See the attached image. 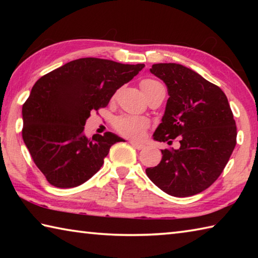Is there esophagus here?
<instances>
[{
    "label": "esophagus",
    "instance_id": "esophagus-1",
    "mask_svg": "<svg viewBox=\"0 0 258 258\" xmlns=\"http://www.w3.org/2000/svg\"><path fill=\"white\" fill-rule=\"evenodd\" d=\"M130 143H131V146L134 147L135 149H138V150H141L146 147L145 145H143V143H140V142H137V141H130Z\"/></svg>",
    "mask_w": 258,
    "mask_h": 258
}]
</instances>
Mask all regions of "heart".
<instances>
[{
	"mask_svg": "<svg viewBox=\"0 0 258 258\" xmlns=\"http://www.w3.org/2000/svg\"><path fill=\"white\" fill-rule=\"evenodd\" d=\"M160 85V83L154 80H143L141 82V89L143 93ZM115 126L119 133L126 135V137L139 138L141 137L145 130L148 127V120L145 118H140V117L123 116L117 118Z\"/></svg>",
	"mask_w": 258,
	"mask_h": 258,
	"instance_id": "obj_1",
	"label": "heart"
}]
</instances>
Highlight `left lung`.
Here are the masks:
<instances>
[{
  "instance_id": "8db88e82",
  "label": "left lung",
  "mask_w": 258,
  "mask_h": 258,
  "mask_svg": "<svg viewBox=\"0 0 258 258\" xmlns=\"http://www.w3.org/2000/svg\"><path fill=\"white\" fill-rule=\"evenodd\" d=\"M150 73L169 95L154 140L180 138V148L161 150L160 163L146 173L167 195L190 197L211 186L228 164L237 143L233 113L223 91L190 68L155 63Z\"/></svg>"
}]
</instances>
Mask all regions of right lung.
Returning <instances> with one entry per match:
<instances>
[{"label": "right lung", "instance_id": "1", "mask_svg": "<svg viewBox=\"0 0 258 258\" xmlns=\"http://www.w3.org/2000/svg\"><path fill=\"white\" fill-rule=\"evenodd\" d=\"M145 67L82 58L54 69L35 83L23 106V139L50 184L75 187L90 180L116 142L111 132L87 138L92 110L106 107L120 86Z\"/></svg>", "mask_w": 258, "mask_h": 258}]
</instances>
